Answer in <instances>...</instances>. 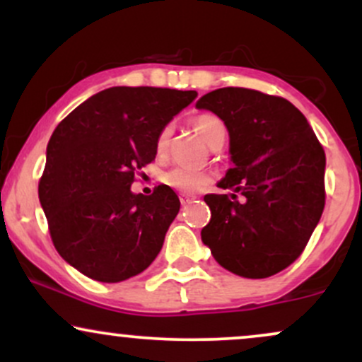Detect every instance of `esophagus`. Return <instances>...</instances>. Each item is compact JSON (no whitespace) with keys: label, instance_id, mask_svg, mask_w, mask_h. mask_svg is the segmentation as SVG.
<instances>
[{"label":"esophagus","instance_id":"obj_1","mask_svg":"<svg viewBox=\"0 0 362 362\" xmlns=\"http://www.w3.org/2000/svg\"><path fill=\"white\" fill-rule=\"evenodd\" d=\"M195 195H190V194H180V202H182V206H189V204H192V202L195 201Z\"/></svg>","mask_w":362,"mask_h":362}]
</instances>
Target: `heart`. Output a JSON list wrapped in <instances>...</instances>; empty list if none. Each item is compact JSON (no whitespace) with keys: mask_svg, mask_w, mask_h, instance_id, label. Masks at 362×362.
Returning a JSON list of instances; mask_svg holds the SVG:
<instances>
[{"mask_svg":"<svg viewBox=\"0 0 362 362\" xmlns=\"http://www.w3.org/2000/svg\"><path fill=\"white\" fill-rule=\"evenodd\" d=\"M195 129H197L199 134L202 136V139L206 141L207 144H211L213 141L218 138V136L226 134V129H224V124L221 122V119H218L216 115H201L197 120H195ZM172 132L173 127L165 126L160 131L156 138V151L158 153H165L167 151L170 139H172ZM161 182L165 185L170 187V189L177 190V192L182 194H190V192H197L204 187L207 182H209V173L202 172V170H195V168H189V167H173L163 172L161 175Z\"/></svg>","mask_w":362,"mask_h":362,"instance_id":"b5f03b06","label":"heart"}]
</instances>
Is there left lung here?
I'll list each match as a JSON object with an SVG mask.
<instances>
[{
	"label": "left lung",
	"instance_id": "obj_1",
	"mask_svg": "<svg viewBox=\"0 0 362 362\" xmlns=\"http://www.w3.org/2000/svg\"><path fill=\"white\" fill-rule=\"evenodd\" d=\"M223 120L233 168L207 194L202 243L221 267L264 279L305 250L325 206V151L293 103L248 88H219L195 103ZM240 193L243 199H235Z\"/></svg>",
	"mask_w": 362,
	"mask_h": 362
}]
</instances>
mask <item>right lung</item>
I'll return each instance as SVG.
<instances>
[{
	"instance_id": "obj_1",
	"label": "right lung",
	"mask_w": 362,
	"mask_h": 362,
	"mask_svg": "<svg viewBox=\"0 0 362 362\" xmlns=\"http://www.w3.org/2000/svg\"><path fill=\"white\" fill-rule=\"evenodd\" d=\"M197 91L114 86L78 105L52 132L39 199L59 255L86 277L120 282L149 267L180 209L158 185L131 190L156 138Z\"/></svg>"
}]
</instances>
